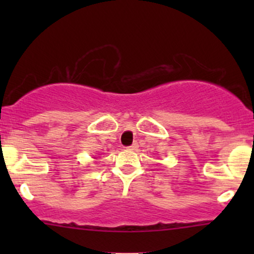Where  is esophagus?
Listing matches in <instances>:
<instances>
[{
	"instance_id": "obj_1",
	"label": "esophagus",
	"mask_w": 254,
	"mask_h": 254,
	"mask_svg": "<svg viewBox=\"0 0 254 254\" xmlns=\"http://www.w3.org/2000/svg\"><path fill=\"white\" fill-rule=\"evenodd\" d=\"M137 147H138V145H137V143H133V144L129 145V147H127V149H129V150H136Z\"/></svg>"
}]
</instances>
